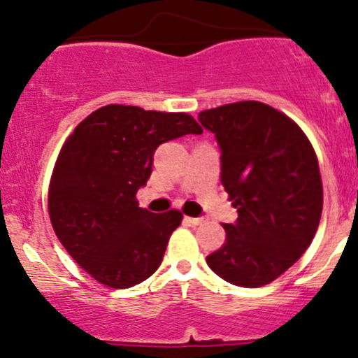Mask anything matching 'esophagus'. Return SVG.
<instances>
[{"instance_id": "1", "label": "esophagus", "mask_w": 358, "mask_h": 358, "mask_svg": "<svg viewBox=\"0 0 358 358\" xmlns=\"http://www.w3.org/2000/svg\"><path fill=\"white\" fill-rule=\"evenodd\" d=\"M185 222L189 223V225H201L204 220H202V218H192V216H185Z\"/></svg>"}]
</instances>
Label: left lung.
Segmentation results:
<instances>
[{
    "label": "left lung",
    "mask_w": 358,
    "mask_h": 358,
    "mask_svg": "<svg viewBox=\"0 0 358 358\" xmlns=\"http://www.w3.org/2000/svg\"><path fill=\"white\" fill-rule=\"evenodd\" d=\"M222 150V185L239 218L206 256L227 282L262 287L282 275L319 229L324 194L308 136L284 112L244 100L199 112Z\"/></svg>",
    "instance_id": "8db88e82"
}]
</instances>
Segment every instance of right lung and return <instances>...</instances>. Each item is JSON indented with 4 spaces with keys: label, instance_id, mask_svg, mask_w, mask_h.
<instances>
[{
    "label": "right lung",
    "instance_id": "right-lung-1",
    "mask_svg": "<svg viewBox=\"0 0 358 358\" xmlns=\"http://www.w3.org/2000/svg\"><path fill=\"white\" fill-rule=\"evenodd\" d=\"M189 133L202 128L185 112L112 103L64 142L48 187L50 220L72 259L103 286H136L161 265L183 215L138 208L136 192L152 173L157 147Z\"/></svg>",
    "mask_w": 358,
    "mask_h": 358
}]
</instances>
